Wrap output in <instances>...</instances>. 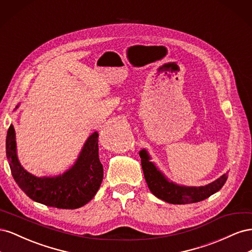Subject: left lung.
Segmentation results:
<instances>
[{
    "label": "left lung",
    "mask_w": 252,
    "mask_h": 252,
    "mask_svg": "<svg viewBox=\"0 0 252 252\" xmlns=\"http://www.w3.org/2000/svg\"><path fill=\"white\" fill-rule=\"evenodd\" d=\"M141 164L145 180L150 191L158 199L170 204H189L201 202L207 199L224 186L227 174H223L217 181L201 187H185L173 184L159 172L157 167L149 161V157L145 150L140 151Z\"/></svg>",
    "instance_id": "1"
}]
</instances>
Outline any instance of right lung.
Segmentation results:
<instances>
[{
	"label": "right lung",
	"mask_w": 252,
	"mask_h": 252,
	"mask_svg": "<svg viewBox=\"0 0 252 252\" xmlns=\"http://www.w3.org/2000/svg\"><path fill=\"white\" fill-rule=\"evenodd\" d=\"M6 156L12 177L24 193L32 200L50 207H82L95 195L103 181L97 132L89 136L72 168L56 178H36L23 168L17 158L16 133L12 125L7 131Z\"/></svg>",
	"instance_id": "obj_1"
}]
</instances>
